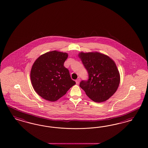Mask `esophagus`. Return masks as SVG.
Segmentation results:
<instances>
[{
	"label": "esophagus",
	"instance_id": "34e87169",
	"mask_svg": "<svg viewBox=\"0 0 148 148\" xmlns=\"http://www.w3.org/2000/svg\"><path fill=\"white\" fill-rule=\"evenodd\" d=\"M80 81H81V79H80L79 78H78V79H77L76 80V82L77 84H79V83Z\"/></svg>",
	"mask_w": 148,
	"mask_h": 148
}]
</instances>
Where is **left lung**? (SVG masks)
<instances>
[{
  "label": "left lung",
  "mask_w": 148,
  "mask_h": 148,
  "mask_svg": "<svg viewBox=\"0 0 148 148\" xmlns=\"http://www.w3.org/2000/svg\"><path fill=\"white\" fill-rule=\"evenodd\" d=\"M78 57L89 74V79L82 81L80 87L94 102L100 103L108 100L117 90L120 82L119 71L114 61L97 52H81Z\"/></svg>",
  "instance_id": "1"
}]
</instances>
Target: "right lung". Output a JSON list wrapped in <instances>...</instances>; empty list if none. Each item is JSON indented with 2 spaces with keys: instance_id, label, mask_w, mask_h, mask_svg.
I'll return each mask as SVG.
<instances>
[{
  "instance_id": "1",
  "label": "right lung",
  "mask_w": 148,
  "mask_h": 148,
  "mask_svg": "<svg viewBox=\"0 0 148 148\" xmlns=\"http://www.w3.org/2000/svg\"><path fill=\"white\" fill-rule=\"evenodd\" d=\"M67 53L53 51L38 58L32 67L30 79L34 90L42 98L54 102L76 84L64 63Z\"/></svg>"
}]
</instances>
